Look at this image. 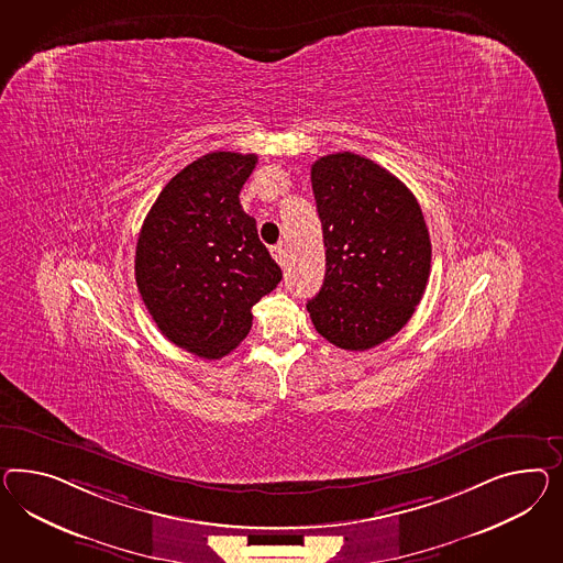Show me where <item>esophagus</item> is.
<instances>
[{
  "label": "esophagus",
  "instance_id": "esophagus-1",
  "mask_svg": "<svg viewBox=\"0 0 563 563\" xmlns=\"http://www.w3.org/2000/svg\"><path fill=\"white\" fill-rule=\"evenodd\" d=\"M271 254H273V258L278 262V266H283V268H285V264H287V254H285L283 245H274L273 250H271Z\"/></svg>",
  "mask_w": 563,
  "mask_h": 563
}]
</instances>
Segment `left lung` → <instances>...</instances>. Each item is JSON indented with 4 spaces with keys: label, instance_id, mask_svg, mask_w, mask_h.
Wrapping results in <instances>:
<instances>
[{
    "label": "left lung",
    "instance_id": "left-lung-1",
    "mask_svg": "<svg viewBox=\"0 0 563 563\" xmlns=\"http://www.w3.org/2000/svg\"><path fill=\"white\" fill-rule=\"evenodd\" d=\"M311 186L325 245V278L307 301L338 349L368 350L396 335L430 276V235L410 188L356 153L323 155Z\"/></svg>",
    "mask_w": 563,
    "mask_h": 563
}]
</instances>
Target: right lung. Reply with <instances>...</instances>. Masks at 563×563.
<instances>
[{"instance_id":"obj_1","label":"right lung","mask_w":563,"mask_h":563,"mask_svg":"<svg viewBox=\"0 0 563 563\" xmlns=\"http://www.w3.org/2000/svg\"><path fill=\"white\" fill-rule=\"evenodd\" d=\"M256 164L254 153L198 157L166 184L139 233L141 299L162 334L200 358L235 349L252 328V307L283 278L240 205Z\"/></svg>"}]
</instances>
